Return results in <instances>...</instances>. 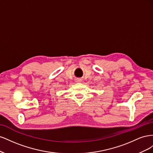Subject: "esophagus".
I'll use <instances>...</instances> for the list:
<instances>
[{
  "label": "esophagus",
  "instance_id": "1",
  "mask_svg": "<svg viewBox=\"0 0 153 153\" xmlns=\"http://www.w3.org/2000/svg\"><path fill=\"white\" fill-rule=\"evenodd\" d=\"M76 82H82V80L80 79V78H78V79L76 80Z\"/></svg>",
  "mask_w": 153,
  "mask_h": 153
}]
</instances>
